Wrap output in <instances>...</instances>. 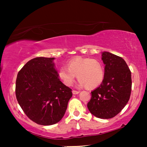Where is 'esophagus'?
I'll return each mask as SVG.
<instances>
[{
  "mask_svg": "<svg viewBox=\"0 0 147 147\" xmlns=\"http://www.w3.org/2000/svg\"><path fill=\"white\" fill-rule=\"evenodd\" d=\"M72 93H73V94H78L80 93V91H76V90H73L72 91Z\"/></svg>",
  "mask_w": 147,
  "mask_h": 147,
  "instance_id": "obj_1",
  "label": "esophagus"
}]
</instances>
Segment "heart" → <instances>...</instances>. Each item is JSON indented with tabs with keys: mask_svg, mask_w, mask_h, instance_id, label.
<instances>
[{
	"mask_svg": "<svg viewBox=\"0 0 147 147\" xmlns=\"http://www.w3.org/2000/svg\"><path fill=\"white\" fill-rule=\"evenodd\" d=\"M67 67H61L58 76L67 86H71L76 76L80 86L94 88L100 86L104 77V69L101 62L96 59L76 57L67 62Z\"/></svg>",
	"mask_w": 147,
	"mask_h": 147,
	"instance_id": "heart-1",
	"label": "heart"
}]
</instances>
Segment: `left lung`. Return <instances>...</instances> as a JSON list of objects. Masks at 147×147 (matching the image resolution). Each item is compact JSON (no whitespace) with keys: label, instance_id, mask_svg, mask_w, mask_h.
Masks as SVG:
<instances>
[{"label":"left lung","instance_id":"obj_1","mask_svg":"<svg viewBox=\"0 0 147 147\" xmlns=\"http://www.w3.org/2000/svg\"><path fill=\"white\" fill-rule=\"evenodd\" d=\"M102 60L105 65L104 80L91 92V100L87 106L96 117L108 119L117 115L129 100L131 72L122 57L110 52H102Z\"/></svg>","mask_w":147,"mask_h":147}]
</instances>
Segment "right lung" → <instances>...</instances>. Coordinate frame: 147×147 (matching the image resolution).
I'll use <instances>...</instances> for the list:
<instances>
[{
	"instance_id": "1",
	"label": "right lung",
	"mask_w": 147,
	"mask_h": 147,
	"mask_svg": "<svg viewBox=\"0 0 147 147\" xmlns=\"http://www.w3.org/2000/svg\"><path fill=\"white\" fill-rule=\"evenodd\" d=\"M54 57H35L17 74L15 93L26 115L35 123L47 126L63 117L71 89L59 80Z\"/></svg>"
}]
</instances>
